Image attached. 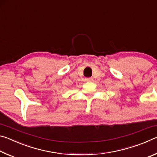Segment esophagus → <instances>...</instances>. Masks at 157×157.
Wrapping results in <instances>:
<instances>
[{"label": "esophagus", "mask_w": 157, "mask_h": 157, "mask_svg": "<svg viewBox=\"0 0 157 157\" xmlns=\"http://www.w3.org/2000/svg\"><path fill=\"white\" fill-rule=\"evenodd\" d=\"M85 80L87 81V82H91L92 80V78H86L85 79Z\"/></svg>", "instance_id": "34e87169"}]
</instances>
